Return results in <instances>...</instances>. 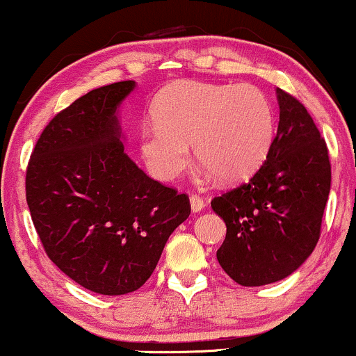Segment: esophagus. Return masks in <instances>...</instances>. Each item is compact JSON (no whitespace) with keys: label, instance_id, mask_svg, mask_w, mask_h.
I'll use <instances>...</instances> for the list:
<instances>
[{"label":"esophagus","instance_id":"obj_1","mask_svg":"<svg viewBox=\"0 0 356 356\" xmlns=\"http://www.w3.org/2000/svg\"><path fill=\"white\" fill-rule=\"evenodd\" d=\"M204 206H206V204H204L202 197H199V195H194V194L191 195V209H192V212L202 211Z\"/></svg>","mask_w":356,"mask_h":356}]
</instances>
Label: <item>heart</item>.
<instances>
[{"label":"heart","instance_id":"heart-1","mask_svg":"<svg viewBox=\"0 0 356 356\" xmlns=\"http://www.w3.org/2000/svg\"><path fill=\"white\" fill-rule=\"evenodd\" d=\"M155 124L142 127L140 152L161 181H174L195 159L220 182L251 177L266 161L275 113L254 85L179 81L157 97Z\"/></svg>","mask_w":356,"mask_h":356}]
</instances>
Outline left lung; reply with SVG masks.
<instances>
[{
    "mask_svg": "<svg viewBox=\"0 0 356 356\" xmlns=\"http://www.w3.org/2000/svg\"><path fill=\"white\" fill-rule=\"evenodd\" d=\"M280 124L249 182L212 199L226 222L220 268L241 286L284 280L312 254L332 186L328 149L308 110L276 88Z\"/></svg>",
    "mask_w": 356,
    "mask_h": 356,
    "instance_id": "left-lung-1",
    "label": "left lung"
}]
</instances>
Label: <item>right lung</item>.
Returning a JSON list of instances; mask_svg holds the SVG:
<instances>
[{"instance_id":"1","label":"right lung","mask_w":356,"mask_h":356,"mask_svg":"<svg viewBox=\"0 0 356 356\" xmlns=\"http://www.w3.org/2000/svg\"><path fill=\"white\" fill-rule=\"evenodd\" d=\"M134 88V80L105 85L56 113L26 169V202L48 257L99 295L140 288L191 214L186 194L124 152L118 108Z\"/></svg>"}]
</instances>
